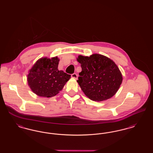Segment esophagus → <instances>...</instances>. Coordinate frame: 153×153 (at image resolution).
<instances>
[{"label": "esophagus", "instance_id": "obj_1", "mask_svg": "<svg viewBox=\"0 0 153 153\" xmlns=\"http://www.w3.org/2000/svg\"><path fill=\"white\" fill-rule=\"evenodd\" d=\"M71 77H72V78L75 79H77V77H78V75H77L76 73H73V74H71Z\"/></svg>", "mask_w": 153, "mask_h": 153}]
</instances>
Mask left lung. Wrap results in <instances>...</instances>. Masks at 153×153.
<instances>
[{
  "mask_svg": "<svg viewBox=\"0 0 153 153\" xmlns=\"http://www.w3.org/2000/svg\"><path fill=\"white\" fill-rule=\"evenodd\" d=\"M77 59L82 68L77 81L89 99L100 102L117 93L123 77L112 60L99 54L89 57L80 55Z\"/></svg>",
  "mask_w": 153,
  "mask_h": 153,
  "instance_id": "1",
  "label": "left lung"
}]
</instances>
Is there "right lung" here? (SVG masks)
<instances>
[{"instance_id":"1","label":"right lung","mask_w":153,"mask_h":153,"mask_svg":"<svg viewBox=\"0 0 153 153\" xmlns=\"http://www.w3.org/2000/svg\"><path fill=\"white\" fill-rule=\"evenodd\" d=\"M59 61L57 57L40 58L30 70L27 82L34 94L41 97H51L62 89L71 76L58 70Z\"/></svg>"}]
</instances>
